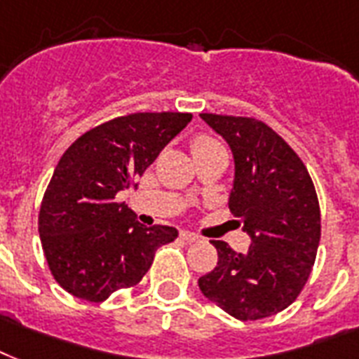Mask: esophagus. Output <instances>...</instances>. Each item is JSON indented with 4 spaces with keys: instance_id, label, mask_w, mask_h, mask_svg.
Listing matches in <instances>:
<instances>
[{
    "instance_id": "obj_1",
    "label": "esophagus",
    "mask_w": 359,
    "mask_h": 359,
    "mask_svg": "<svg viewBox=\"0 0 359 359\" xmlns=\"http://www.w3.org/2000/svg\"><path fill=\"white\" fill-rule=\"evenodd\" d=\"M183 241H187V243H194V241L200 240V236L193 234V232H189V230H182V234H180Z\"/></svg>"
}]
</instances>
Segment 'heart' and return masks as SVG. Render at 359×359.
<instances>
[{
	"label": "heart",
	"mask_w": 359,
	"mask_h": 359,
	"mask_svg": "<svg viewBox=\"0 0 359 359\" xmlns=\"http://www.w3.org/2000/svg\"><path fill=\"white\" fill-rule=\"evenodd\" d=\"M223 146H219L217 142L211 140L208 136H198L196 140L193 142V154H200V151H208V149H219Z\"/></svg>",
	"instance_id": "1"
}]
</instances>
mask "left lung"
I'll use <instances>...</instances> for the list:
<instances>
[{"label": "left lung", "mask_w": 359, "mask_h": 359, "mask_svg": "<svg viewBox=\"0 0 359 359\" xmlns=\"http://www.w3.org/2000/svg\"><path fill=\"white\" fill-rule=\"evenodd\" d=\"M229 144V208L251 238L247 252L211 241L219 262L198 286L238 320L286 309L309 279L320 241V208L305 165L271 127L252 118L200 114Z\"/></svg>", "instance_id": "obj_1"}]
</instances>
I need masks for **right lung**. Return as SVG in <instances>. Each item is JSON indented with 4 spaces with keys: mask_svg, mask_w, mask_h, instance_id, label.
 <instances>
[{
    "mask_svg": "<svg viewBox=\"0 0 359 359\" xmlns=\"http://www.w3.org/2000/svg\"><path fill=\"white\" fill-rule=\"evenodd\" d=\"M191 114L140 112L99 125L74 140L55 166L39 211L44 257L61 288L104 302L140 283L157 247L177 238L174 226H144L116 194L136 189Z\"/></svg>",
    "mask_w": 359,
    "mask_h": 359,
    "instance_id": "obj_1",
    "label": "right lung"
}]
</instances>
